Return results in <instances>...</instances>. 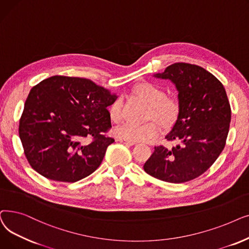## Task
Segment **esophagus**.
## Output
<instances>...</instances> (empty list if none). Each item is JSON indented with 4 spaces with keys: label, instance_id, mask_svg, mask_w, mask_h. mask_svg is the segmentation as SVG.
Returning <instances> with one entry per match:
<instances>
[{
    "label": "esophagus",
    "instance_id": "esophagus-1",
    "mask_svg": "<svg viewBox=\"0 0 249 249\" xmlns=\"http://www.w3.org/2000/svg\"><path fill=\"white\" fill-rule=\"evenodd\" d=\"M117 141H118V142H121V143H123V144H124V145H126V146H134V145L136 144L135 142H128V141L121 140V139H118Z\"/></svg>",
    "mask_w": 249,
    "mask_h": 249
}]
</instances>
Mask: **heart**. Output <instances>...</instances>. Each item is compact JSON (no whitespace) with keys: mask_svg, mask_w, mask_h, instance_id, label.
Instances as JSON below:
<instances>
[{"mask_svg":"<svg viewBox=\"0 0 249 249\" xmlns=\"http://www.w3.org/2000/svg\"><path fill=\"white\" fill-rule=\"evenodd\" d=\"M136 96L151 106L149 118H155L162 125L170 126L179 114V102L174 97H165V92L152 83H141L135 90ZM110 120L120 123L123 117V101L115 99L108 107ZM117 139L128 142H147L161 134V126L157 122H149L144 124L124 123L114 129Z\"/></svg>","mask_w":249,"mask_h":249,"instance_id":"1","label":"heart"}]
</instances>
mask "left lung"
<instances>
[{"label": "left lung", "mask_w": 249, "mask_h": 249, "mask_svg": "<svg viewBox=\"0 0 249 249\" xmlns=\"http://www.w3.org/2000/svg\"><path fill=\"white\" fill-rule=\"evenodd\" d=\"M154 76L174 83L180 108L165 137L176 145L155 147L144 170L166 182L193 180L212 166L226 144L231 121L226 91L214 75L196 65L175 63Z\"/></svg>", "instance_id": "1"}]
</instances>
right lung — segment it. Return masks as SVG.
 <instances>
[{
    "instance_id": "1",
    "label": "right lung",
    "mask_w": 249,
    "mask_h": 249,
    "mask_svg": "<svg viewBox=\"0 0 249 249\" xmlns=\"http://www.w3.org/2000/svg\"><path fill=\"white\" fill-rule=\"evenodd\" d=\"M117 96L89 79L53 76L29 92L19 137L30 166L45 178L76 182L95 171L114 139L107 106Z\"/></svg>"
}]
</instances>
